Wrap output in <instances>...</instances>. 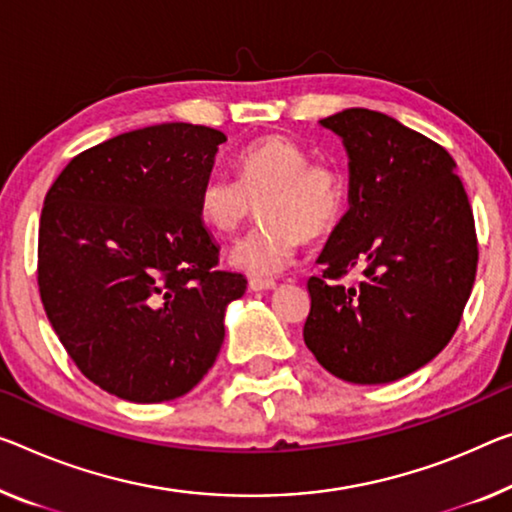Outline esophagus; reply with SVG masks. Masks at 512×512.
Listing matches in <instances>:
<instances>
[{"label": "esophagus", "instance_id": "esophagus-1", "mask_svg": "<svg viewBox=\"0 0 512 512\" xmlns=\"http://www.w3.org/2000/svg\"><path fill=\"white\" fill-rule=\"evenodd\" d=\"M272 288H277V281H272V279H249V290H272Z\"/></svg>", "mask_w": 512, "mask_h": 512}]
</instances>
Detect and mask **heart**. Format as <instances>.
I'll return each instance as SVG.
<instances>
[{
    "label": "heart",
    "instance_id": "heart-1",
    "mask_svg": "<svg viewBox=\"0 0 512 512\" xmlns=\"http://www.w3.org/2000/svg\"><path fill=\"white\" fill-rule=\"evenodd\" d=\"M300 141L270 135L242 148L238 178L212 169L196 192V215L212 233L229 235L261 201L263 226L231 249L229 261L251 277H274L293 263L304 240L332 233L348 208V178L334 162H311Z\"/></svg>",
    "mask_w": 512,
    "mask_h": 512
}]
</instances>
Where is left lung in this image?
<instances>
[{"instance_id": "left-lung-1", "label": "left lung", "mask_w": 512, "mask_h": 512, "mask_svg": "<svg viewBox=\"0 0 512 512\" xmlns=\"http://www.w3.org/2000/svg\"><path fill=\"white\" fill-rule=\"evenodd\" d=\"M320 125L348 151L350 210L306 283L304 343L345 382L400 380L460 325L478 265L474 212L453 157L421 132L361 107ZM355 269L362 281L345 287Z\"/></svg>"}]
</instances>
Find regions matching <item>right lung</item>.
Masks as SVG:
<instances>
[{
  "instance_id": "add662e5",
  "label": "right lung",
  "mask_w": 512,
  "mask_h": 512,
  "mask_svg": "<svg viewBox=\"0 0 512 512\" xmlns=\"http://www.w3.org/2000/svg\"><path fill=\"white\" fill-rule=\"evenodd\" d=\"M226 135L162 123L102 141L66 164L45 194L38 290L84 377L130 403L185 396L224 343L242 274L219 247L196 192Z\"/></svg>"
}]
</instances>
